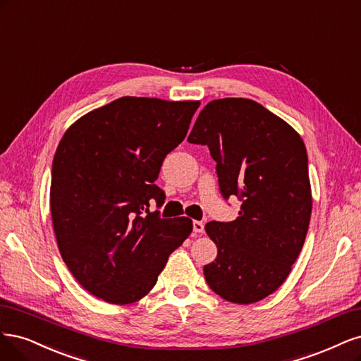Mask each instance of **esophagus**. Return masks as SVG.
Wrapping results in <instances>:
<instances>
[{"instance_id": "1", "label": "esophagus", "mask_w": 361, "mask_h": 361, "mask_svg": "<svg viewBox=\"0 0 361 361\" xmlns=\"http://www.w3.org/2000/svg\"><path fill=\"white\" fill-rule=\"evenodd\" d=\"M193 232H195V234H202V232H204V224L195 220V222H193Z\"/></svg>"}]
</instances>
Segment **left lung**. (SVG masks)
<instances>
[{
  "label": "left lung",
  "instance_id": "left-lung-1",
  "mask_svg": "<svg viewBox=\"0 0 361 361\" xmlns=\"http://www.w3.org/2000/svg\"><path fill=\"white\" fill-rule=\"evenodd\" d=\"M188 141L208 145L220 192L241 201L235 220L205 225L217 246L205 281L231 303H257L286 281L306 240L312 190L303 139L258 102L226 97L205 104Z\"/></svg>",
  "mask_w": 361,
  "mask_h": 361
}]
</instances>
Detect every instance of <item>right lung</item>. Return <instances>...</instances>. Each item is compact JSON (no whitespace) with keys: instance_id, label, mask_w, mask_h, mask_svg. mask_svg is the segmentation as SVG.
I'll list each match as a JSON object with an SVG mask.
<instances>
[{"instance_id":"right-lung-1","label":"right lung","mask_w":361,"mask_h":361,"mask_svg":"<svg viewBox=\"0 0 361 361\" xmlns=\"http://www.w3.org/2000/svg\"><path fill=\"white\" fill-rule=\"evenodd\" d=\"M200 102L126 96L76 120L52 161L51 214L61 258L90 294L130 305L154 288L193 229L161 219L149 200L168 153L188 135Z\"/></svg>"}]
</instances>
